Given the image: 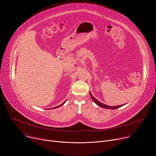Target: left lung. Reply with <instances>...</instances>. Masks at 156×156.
Masks as SVG:
<instances>
[{
    "instance_id": "8db88e82",
    "label": "left lung",
    "mask_w": 156,
    "mask_h": 156,
    "mask_svg": "<svg viewBox=\"0 0 156 156\" xmlns=\"http://www.w3.org/2000/svg\"><path fill=\"white\" fill-rule=\"evenodd\" d=\"M90 96H91V97H92V99H93V101L95 102V104H97L98 105H99L100 107H101V108H105V109H117V108H120V107H121V106H122V105H116V106H109V105H105V104H103V103H101V102H99V101H97L95 98L92 95V94L90 93Z\"/></svg>"
}]
</instances>
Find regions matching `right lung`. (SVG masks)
<instances>
[{
  "instance_id": "add662e5",
  "label": "right lung",
  "mask_w": 156,
  "mask_h": 156,
  "mask_svg": "<svg viewBox=\"0 0 156 156\" xmlns=\"http://www.w3.org/2000/svg\"><path fill=\"white\" fill-rule=\"evenodd\" d=\"M64 103H65V102H63L62 104H61V105H58V106H57V107H55V108H59L60 106H62V105H63Z\"/></svg>"
}]
</instances>
